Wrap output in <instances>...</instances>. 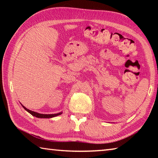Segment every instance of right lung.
Segmentation results:
<instances>
[{"label": "right lung", "instance_id": "1", "mask_svg": "<svg viewBox=\"0 0 158 158\" xmlns=\"http://www.w3.org/2000/svg\"><path fill=\"white\" fill-rule=\"evenodd\" d=\"M22 106L23 108H24L25 110L27 111L28 113H30L31 115H33V116H35L37 118H49L55 117V116H58V115H60L61 114H62V112H60V113L55 114H38V113H37V112H35V111L29 110V109H26L25 106H23V105H22Z\"/></svg>", "mask_w": 158, "mask_h": 158}]
</instances>
